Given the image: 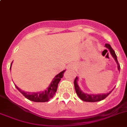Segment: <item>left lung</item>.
<instances>
[{"label":"left lung","mask_w":127,"mask_h":127,"mask_svg":"<svg viewBox=\"0 0 127 127\" xmlns=\"http://www.w3.org/2000/svg\"><path fill=\"white\" fill-rule=\"evenodd\" d=\"M105 47H106L107 49H108L110 52L111 55L112 56V57L114 58V59L116 61V64L118 65V69L119 71H120V66L119 63L118 62L117 60V56H116V54H115V51H114L112 47H111V45L108 44H105ZM78 77L76 76L75 78V81H74V85H75V91H76V93L77 94L78 96L83 101H85V102H97V101H100L101 100H103L106 97L109 95V94L112 92V91H113L115 87L113 89H112L111 91H109V92L106 94H87V93H85V92H83V91H81V89L80 88L79 85L78 84Z\"/></svg>","instance_id":"obj_1"}]
</instances>
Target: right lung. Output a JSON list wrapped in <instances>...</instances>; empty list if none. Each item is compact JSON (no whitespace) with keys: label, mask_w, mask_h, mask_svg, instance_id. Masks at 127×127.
Here are the masks:
<instances>
[{"label":"right lung","mask_w":127,"mask_h":127,"mask_svg":"<svg viewBox=\"0 0 127 127\" xmlns=\"http://www.w3.org/2000/svg\"><path fill=\"white\" fill-rule=\"evenodd\" d=\"M10 69H11V65ZM65 70L63 71L60 72L59 74L56 75L55 77L54 78L53 80L51 82V84L46 89V90L42 92H25V91H23L21 89H19L18 87H17L15 85V87L16 89H18L19 92H21L24 96L26 98H27L29 100L33 101V102H47L51 99H52L54 97V94H56L57 91V89H58V83L60 82L61 79L63 78L64 73Z\"/></svg>","instance_id":"1"}]
</instances>
